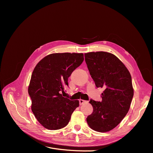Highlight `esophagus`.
I'll return each mask as SVG.
<instances>
[{
	"mask_svg": "<svg viewBox=\"0 0 153 153\" xmlns=\"http://www.w3.org/2000/svg\"><path fill=\"white\" fill-rule=\"evenodd\" d=\"M87 103V101H85V100H82V99H80V100H79V103H80V105H83V104H84V103Z\"/></svg>",
	"mask_w": 153,
	"mask_h": 153,
	"instance_id": "34e87169",
	"label": "esophagus"
}]
</instances>
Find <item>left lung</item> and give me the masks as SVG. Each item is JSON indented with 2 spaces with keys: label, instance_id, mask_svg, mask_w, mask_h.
<instances>
[{
  "label": "left lung",
  "instance_id": "left-lung-1",
  "mask_svg": "<svg viewBox=\"0 0 153 153\" xmlns=\"http://www.w3.org/2000/svg\"><path fill=\"white\" fill-rule=\"evenodd\" d=\"M90 75L97 87H103L101 101L91 100L93 112L88 115L89 127L98 132L112 130L128 112L133 96L130 73L112 53L105 52L85 53Z\"/></svg>",
  "mask_w": 153,
  "mask_h": 153
}]
</instances>
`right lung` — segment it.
Wrapping results in <instances>:
<instances>
[{"mask_svg": "<svg viewBox=\"0 0 153 153\" xmlns=\"http://www.w3.org/2000/svg\"><path fill=\"white\" fill-rule=\"evenodd\" d=\"M84 59L83 53H52L34 69L28 92L32 112L44 128L56 130L65 127L79 106V101L64 98L61 92L68 86V78Z\"/></svg>", "mask_w": 153, "mask_h": 153, "instance_id": "1", "label": "right lung"}]
</instances>
